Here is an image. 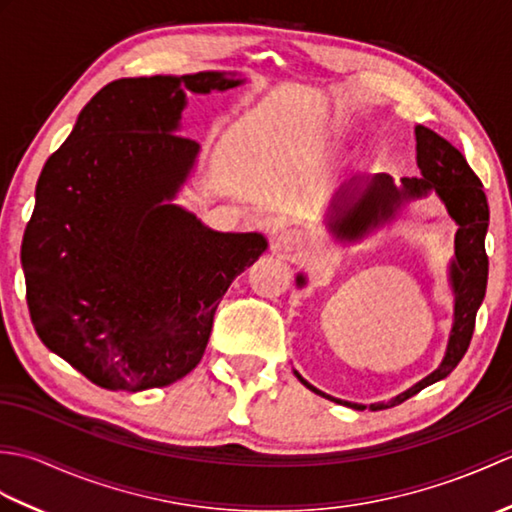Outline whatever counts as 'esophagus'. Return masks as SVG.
<instances>
[{
	"label": "esophagus",
	"mask_w": 512,
	"mask_h": 512,
	"mask_svg": "<svg viewBox=\"0 0 512 512\" xmlns=\"http://www.w3.org/2000/svg\"><path fill=\"white\" fill-rule=\"evenodd\" d=\"M308 244V237L303 235L299 228H284L277 237H275V248L284 250V253H301Z\"/></svg>",
	"instance_id": "esophagus-1"
}]
</instances>
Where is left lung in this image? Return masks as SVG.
Instances as JSON below:
<instances>
[{"instance_id": "8db88e82", "label": "left lung", "mask_w": 512, "mask_h": 512, "mask_svg": "<svg viewBox=\"0 0 512 512\" xmlns=\"http://www.w3.org/2000/svg\"><path fill=\"white\" fill-rule=\"evenodd\" d=\"M416 162L420 169V178H402V187H396L387 173H378L367 182V187L361 191L358 187H345L332 202L334 217L330 222L332 231L339 237L356 239L369 228L389 220L402 200L420 198V195L436 189V193L447 204L449 215L458 222V233H455V259L451 264V284L455 292V321L451 330V339L444 361L436 372L422 378L420 383L411 389L402 391L400 396L389 402H374L369 405L372 411L396 407L407 398L416 396L418 391L429 387L438 380L447 378L462 356L466 354L473 339L475 330V314L482 306L486 279H488V255L484 248V237L488 228V202L482 189V180L475 176V171L469 167V162L455 149L449 140H444L431 129L418 125L416 127ZM299 286H303V277H297ZM295 376L303 385L312 389L328 400L339 402V405L352 407L363 411L365 405L356 402L336 400L328 394H323L317 387H312L306 378Z\"/></svg>"}]
</instances>
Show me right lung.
<instances>
[{"mask_svg":"<svg viewBox=\"0 0 512 512\" xmlns=\"http://www.w3.org/2000/svg\"><path fill=\"white\" fill-rule=\"evenodd\" d=\"M239 83L220 72L107 83L41 169L21 242L30 319L94 385L145 391L187 376L224 292L268 246L167 204L200 149L173 134L187 92Z\"/></svg>","mask_w":512,"mask_h":512,"instance_id":"right-lung-1","label":"right lung"}]
</instances>
